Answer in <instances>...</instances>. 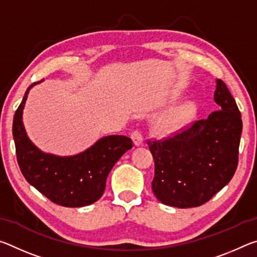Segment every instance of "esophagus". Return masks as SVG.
<instances>
[{"instance_id":"obj_1","label":"esophagus","mask_w":257,"mask_h":257,"mask_svg":"<svg viewBox=\"0 0 257 257\" xmlns=\"http://www.w3.org/2000/svg\"><path fill=\"white\" fill-rule=\"evenodd\" d=\"M132 138L134 141V144L136 146H141L144 142V137H143V134L141 130H134L132 133Z\"/></svg>"}]
</instances>
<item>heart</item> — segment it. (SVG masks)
Returning a JSON list of instances; mask_svg holds the SVG:
<instances>
[{
    "label": "heart",
    "instance_id": "heart-1",
    "mask_svg": "<svg viewBox=\"0 0 257 257\" xmlns=\"http://www.w3.org/2000/svg\"><path fill=\"white\" fill-rule=\"evenodd\" d=\"M195 108L193 105H186L181 107L180 110L172 113L170 116H168L167 119L162 121V123L160 124V129L165 133L175 132V130H178L193 118Z\"/></svg>",
    "mask_w": 257,
    "mask_h": 257
}]
</instances>
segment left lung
Segmentation results:
<instances>
[{"label": "left lung", "instance_id": "8db88e82", "mask_svg": "<svg viewBox=\"0 0 257 257\" xmlns=\"http://www.w3.org/2000/svg\"><path fill=\"white\" fill-rule=\"evenodd\" d=\"M219 110L170 137L147 141L154 159L152 189L161 203L201 206L231 180L238 165L241 114L222 80H216Z\"/></svg>", "mask_w": 257, "mask_h": 257}]
</instances>
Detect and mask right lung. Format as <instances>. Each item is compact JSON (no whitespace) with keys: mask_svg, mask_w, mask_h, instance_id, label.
<instances>
[{"mask_svg":"<svg viewBox=\"0 0 257 257\" xmlns=\"http://www.w3.org/2000/svg\"><path fill=\"white\" fill-rule=\"evenodd\" d=\"M41 81L28 87L14 116L12 134L20 170L26 180L51 202L66 207L90 205L102 197L108 173L132 149L133 141L112 135L80 154L64 158L40 151L26 134L23 110L29 89Z\"/></svg>","mask_w":257,"mask_h":257,"instance_id":"right-lung-1","label":"right lung"}]
</instances>
